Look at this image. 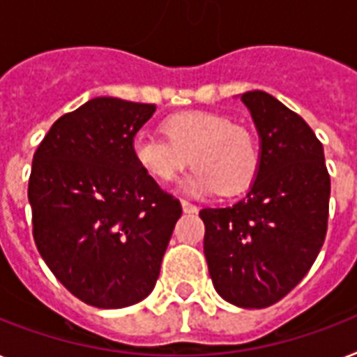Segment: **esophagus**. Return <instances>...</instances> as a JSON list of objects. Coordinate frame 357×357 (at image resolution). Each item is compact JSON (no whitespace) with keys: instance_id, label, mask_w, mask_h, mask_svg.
<instances>
[{"instance_id":"obj_1","label":"esophagus","mask_w":357,"mask_h":357,"mask_svg":"<svg viewBox=\"0 0 357 357\" xmlns=\"http://www.w3.org/2000/svg\"><path fill=\"white\" fill-rule=\"evenodd\" d=\"M181 207H183L185 213H196V211H198V207L194 204H190L188 199H181Z\"/></svg>"}]
</instances>
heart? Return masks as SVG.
I'll return each mask as SVG.
<instances>
[{
	"mask_svg": "<svg viewBox=\"0 0 357 357\" xmlns=\"http://www.w3.org/2000/svg\"><path fill=\"white\" fill-rule=\"evenodd\" d=\"M162 135L139 132L132 141L133 159L155 181H170L190 159L194 169L185 187L190 192L234 196L253 183L260 149L245 124L224 113L179 112L161 123Z\"/></svg>",
	"mask_w": 357,
	"mask_h": 357,
	"instance_id": "heart-1",
	"label": "heart"
}]
</instances>
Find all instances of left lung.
I'll use <instances>...</instances> for the list:
<instances>
[{
  "label": "left lung",
  "mask_w": 357,
  "mask_h": 357,
  "mask_svg": "<svg viewBox=\"0 0 357 357\" xmlns=\"http://www.w3.org/2000/svg\"><path fill=\"white\" fill-rule=\"evenodd\" d=\"M242 100L262 139L260 167L236 204L202 208L214 288L240 308H268L304 279L328 227L330 174L304 119L266 91Z\"/></svg>",
  "instance_id": "left-lung-1"
}]
</instances>
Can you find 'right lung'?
I'll list each match as a JSON object with an SVG mask.
<instances>
[{
  "label": "right lung",
  "mask_w": 357,
  "mask_h": 357,
  "mask_svg": "<svg viewBox=\"0 0 357 357\" xmlns=\"http://www.w3.org/2000/svg\"><path fill=\"white\" fill-rule=\"evenodd\" d=\"M153 104L97 97L58 119L29 176L33 236L66 288L97 308H126L155 286L181 204L133 159Z\"/></svg>",
  "instance_id": "obj_1"
}]
</instances>
